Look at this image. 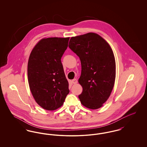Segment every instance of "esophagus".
Here are the masks:
<instances>
[{"label": "esophagus", "mask_w": 147, "mask_h": 147, "mask_svg": "<svg viewBox=\"0 0 147 147\" xmlns=\"http://www.w3.org/2000/svg\"><path fill=\"white\" fill-rule=\"evenodd\" d=\"M72 83H73V84H77V83H78V80H77V79H73V80H72Z\"/></svg>", "instance_id": "1"}]
</instances>
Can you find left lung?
Instances as JSON below:
<instances>
[{
	"mask_svg": "<svg viewBox=\"0 0 147 147\" xmlns=\"http://www.w3.org/2000/svg\"><path fill=\"white\" fill-rule=\"evenodd\" d=\"M68 46L81 62L78 82L83 91L78 97L82 104L92 110L100 108L110 97L115 81L112 49L102 37L93 32L71 37Z\"/></svg>",
	"mask_w": 147,
	"mask_h": 147,
	"instance_id": "obj_1",
	"label": "left lung"
}]
</instances>
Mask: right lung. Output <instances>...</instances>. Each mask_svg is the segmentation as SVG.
Returning <instances> with one entry per match:
<instances>
[{
	"mask_svg": "<svg viewBox=\"0 0 147 147\" xmlns=\"http://www.w3.org/2000/svg\"><path fill=\"white\" fill-rule=\"evenodd\" d=\"M69 37L43 38L32 50L28 59L30 89L36 102L43 109L53 111L62 106L69 94L61 58Z\"/></svg>",
	"mask_w": 147,
	"mask_h": 147,
	"instance_id": "right-lung-1",
	"label": "right lung"
}]
</instances>
